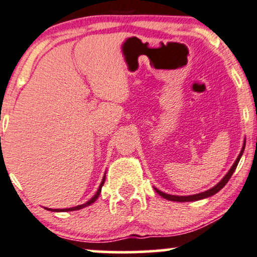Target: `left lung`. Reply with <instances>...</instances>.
Listing matches in <instances>:
<instances>
[{"label":"left lung","mask_w":257,"mask_h":257,"mask_svg":"<svg viewBox=\"0 0 257 257\" xmlns=\"http://www.w3.org/2000/svg\"><path fill=\"white\" fill-rule=\"evenodd\" d=\"M244 147H245V145H243V148H242V151H240V154L238 155V157H237L236 162L233 163V166H232V167H231V169L229 170V173H227L226 175L224 176V179L221 180V181H220L219 183H218L217 186H214L213 188L208 189V191H206V192H202V193H199V194H194V195H188V196H177V195H170V194H166V193H163V192L158 191V189H156V188H155V191H156V192L158 193V194H160L161 196H163L164 199H167V200H170V201H179V202H185V201H195V200H200V199L208 198V196H211V195H214V194H216V193L219 192L220 189L223 188V187L226 185L227 181H229V180H230V177L232 176L233 172H235V170H236V167H237V164H238V162H239V160H240V156H242L243 151H244Z\"/></svg>","instance_id":"8db88e82"}]
</instances>
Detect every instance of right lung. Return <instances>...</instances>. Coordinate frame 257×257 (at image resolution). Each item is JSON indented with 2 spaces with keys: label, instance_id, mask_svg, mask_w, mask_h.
<instances>
[{
  "label": "right lung",
  "instance_id": "obj_1",
  "mask_svg": "<svg viewBox=\"0 0 257 257\" xmlns=\"http://www.w3.org/2000/svg\"><path fill=\"white\" fill-rule=\"evenodd\" d=\"M104 179H106V176L103 177L102 182H101V185H100V187H99V189H97L96 194H95V195L93 196V198L90 199L89 201L85 202V204H83V205H78V206H76V207H71V208H64V210H58V208H57V210H52V208H49V211H53V212H68V211H76V210H80V208H83V207H85V206H89V205H91L95 200H96L97 198H99V195H100V193H101V188H102V186H103V183H104Z\"/></svg>",
  "mask_w": 257,
  "mask_h": 257
}]
</instances>
